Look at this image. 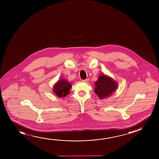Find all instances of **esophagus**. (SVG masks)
Wrapping results in <instances>:
<instances>
[{
    "instance_id": "1",
    "label": "esophagus",
    "mask_w": 159,
    "mask_h": 159,
    "mask_svg": "<svg viewBox=\"0 0 159 159\" xmlns=\"http://www.w3.org/2000/svg\"><path fill=\"white\" fill-rule=\"evenodd\" d=\"M89 81V79L87 78L85 79V80H83V82H85V83H88Z\"/></svg>"
}]
</instances>
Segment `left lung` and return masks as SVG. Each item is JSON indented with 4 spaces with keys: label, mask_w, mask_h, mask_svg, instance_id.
<instances>
[{
    "label": "left lung",
    "mask_w": 159,
    "mask_h": 159,
    "mask_svg": "<svg viewBox=\"0 0 159 159\" xmlns=\"http://www.w3.org/2000/svg\"><path fill=\"white\" fill-rule=\"evenodd\" d=\"M117 85L116 82L112 79L105 75H101L95 82L96 88L94 91L100 99H104L111 95L116 90Z\"/></svg>",
    "instance_id": "1"
}]
</instances>
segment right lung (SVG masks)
<instances>
[{"label":"right lung","instance_id":"right-lung-1","mask_svg":"<svg viewBox=\"0 0 159 159\" xmlns=\"http://www.w3.org/2000/svg\"><path fill=\"white\" fill-rule=\"evenodd\" d=\"M71 84L64 79L58 81L54 85L53 91L55 94L59 98L65 97L70 93Z\"/></svg>","mask_w":159,"mask_h":159}]
</instances>
